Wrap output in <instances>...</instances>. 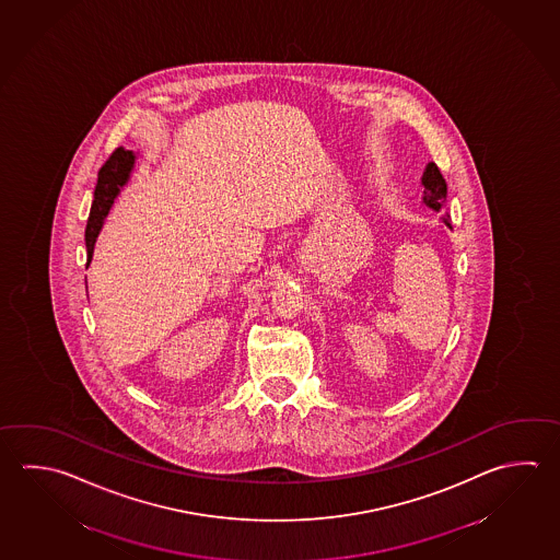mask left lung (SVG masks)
<instances>
[{
  "mask_svg": "<svg viewBox=\"0 0 560 560\" xmlns=\"http://www.w3.org/2000/svg\"><path fill=\"white\" fill-rule=\"evenodd\" d=\"M422 187H424V195H422V205L440 213L446 205L447 187L442 173L438 170L436 163H428L427 170L422 173ZM442 223L446 224L447 229H452L447 214L440 217Z\"/></svg>",
  "mask_w": 560,
  "mask_h": 560,
  "instance_id": "left-lung-1",
  "label": "left lung"
}]
</instances>
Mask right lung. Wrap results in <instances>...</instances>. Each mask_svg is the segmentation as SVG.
Here are the masks:
<instances>
[{
  "label": "right lung",
  "mask_w": 560,
  "mask_h": 560,
  "mask_svg": "<svg viewBox=\"0 0 560 560\" xmlns=\"http://www.w3.org/2000/svg\"><path fill=\"white\" fill-rule=\"evenodd\" d=\"M136 153L132 150H124L118 148L116 152L108 158V162L104 163L98 172V184L94 189V201H92L91 217L86 223V233H84V241H86V255H89V262L91 265L92 255H94V244L101 234L102 224L104 219L110 213L116 197L120 195L124 187L130 182L132 177L133 165H136Z\"/></svg>",
  "instance_id": "add662e5"
}]
</instances>
